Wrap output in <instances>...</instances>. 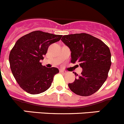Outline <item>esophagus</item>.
<instances>
[{
  "mask_svg": "<svg viewBox=\"0 0 124 124\" xmlns=\"http://www.w3.org/2000/svg\"><path fill=\"white\" fill-rule=\"evenodd\" d=\"M60 72L61 73H63V74H66V72L65 71V70H62V69H61V70H60Z\"/></svg>",
  "mask_w": 124,
  "mask_h": 124,
  "instance_id": "1",
  "label": "esophagus"
}]
</instances>
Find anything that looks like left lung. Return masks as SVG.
<instances>
[{"label":"left lung","mask_w":124,"mask_h":124,"mask_svg":"<svg viewBox=\"0 0 124 124\" xmlns=\"http://www.w3.org/2000/svg\"><path fill=\"white\" fill-rule=\"evenodd\" d=\"M61 41L71 51V63H78L83 69L80 75L75 73L78 77L68 84L69 88L81 96L92 95L108 77L111 64L109 47L101 39L85 33L64 35Z\"/></svg>","instance_id":"left-lung-1"}]
</instances>
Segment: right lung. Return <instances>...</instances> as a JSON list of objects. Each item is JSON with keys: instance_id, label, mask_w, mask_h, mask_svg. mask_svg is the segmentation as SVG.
I'll list each match as a JSON object with an SVG mask.
<instances>
[{"instance_id": "add662e5", "label": "right lung", "mask_w": 124, "mask_h": 124, "mask_svg": "<svg viewBox=\"0 0 124 124\" xmlns=\"http://www.w3.org/2000/svg\"><path fill=\"white\" fill-rule=\"evenodd\" d=\"M62 35L34 31L20 38L9 55L10 68L20 87L27 93L38 94L51 86L58 68H46L40 62L49 46L59 41Z\"/></svg>"}]
</instances>
